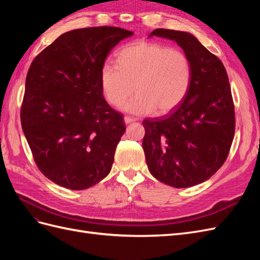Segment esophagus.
<instances>
[{"instance_id":"esophagus-1","label":"esophagus","mask_w":260,"mask_h":260,"mask_svg":"<svg viewBox=\"0 0 260 260\" xmlns=\"http://www.w3.org/2000/svg\"><path fill=\"white\" fill-rule=\"evenodd\" d=\"M137 119L136 118H132V117H129V116H125L124 117V122L125 123H130V122H135Z\"/></svg>"}]
</instances>
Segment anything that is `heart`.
I'll return each mask as SVG.
<instances>
[{
	"instance_id": "heart-1",
	"label": "heart",
	"mask_w": 260,
	"mask_h": 260,
	"mask_svg": "<svg viewBox=\"0 0 260 260\" xmlns=\"http://www.w3.org/2000/svg\"><path fill=\"white\" fill-rule=\"evenodd\" d=\"M191 81L192 65L186 55L155 42L125 45L117 55V66L107 64L101 70L102 91L111 105H121L137 91L123 105L135 115L174 111L185 99Z\"/></svg>"
}]
</instances>
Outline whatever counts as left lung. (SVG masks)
I'll use <instances>...</instances> for the list:
<instances>
[{
	"instance_id": "1",
	"label": "left lung",
	"mask_w": 260,
	"mask_h": 260,
	"mask_svg": "<svg viewBox=\"0 0 260 260\" xmlns=\"http://www.w3.org/2000/svg\"><path fill=\"white\" fill-rule=\"evenodd\" d=\"M177 42L192 65L185 99L168 116L143 120V149L152 176L160 182L190 187L222 166L234 137V105L225 68L193 35L155 29L149 37Z\"/></svg>"
}]
</instances>
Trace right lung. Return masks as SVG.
Here are the masks:
<instances>
[{
    "mask_svg": "<svg viewBox=\"0 0 260 260\" xmlns=\"http://www.w3.org/2000/svg\"><path fill=\"white\" fill-rule=\"evenodd\" d=\"M132 35L107 26L72 30L31 62L21 127L38 168L54 183L85 190L111 171L125 125L103 96L101 70Z\"/></svg>",
    "mask_w": 260,
    "mask_h": 260,
    "instance_id": "1",
    "label": "right lung"
}]
</instances>
